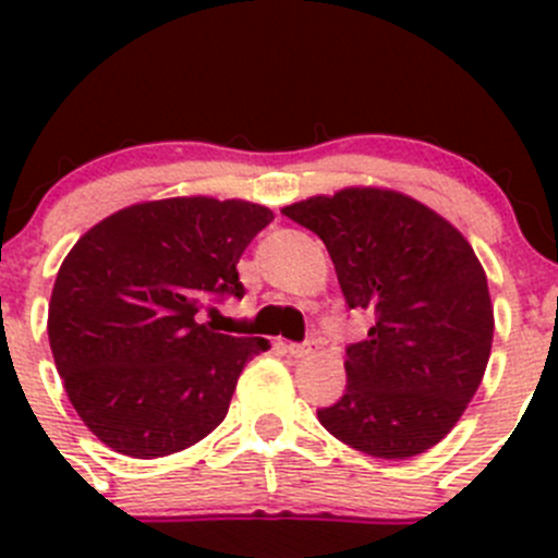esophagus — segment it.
<instances>
[{"label": "esophagus", "mask_w": 558, "mask_h": 558, "mask_svg": "<svg viewBox=\"0 0 558 558\" xmlns=\"http://www.w3.org/2000/svg\"><path fill=\"white\" fill-rule=\"evenodd\" d=\"M286 351H289L294 359H305L313 353V342H289V345H286Z\"/></svg>", "instance_id": "esophagus-1"}]
</instances>
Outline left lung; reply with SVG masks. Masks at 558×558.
Listing matches in <instances>:
<instances>
[{
    "label": "left lung",
    "mask_w": 558,
    "mask_h": 558,
    "mask_svg": "<svg viewBox=\"0 0 558 558\" xmlns=\"http://www.w3.org/2000/svg\"><path fill=\"white\" fill-rule=\"evenodd\" d=\"M283 216L324 240L348 307L375 315L367 340L345 351V393L318 421L378 459L429 451L492 356L494 307L472 245L432 207L373 185L311 196Z\"/></svg>",
    "instance_id": "8db88e82"
}]
</instances>
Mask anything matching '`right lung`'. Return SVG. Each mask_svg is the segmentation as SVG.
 <instances>
[{
  "label": "right lung",
  "instance_id": "obj_1",
  "mask_svg": "<svg viewBox=\"0 0 558 558\" xmlns=\"http://www.w3.org/2000/svg\"><path fill=\"white\" fill-rule=\"evenodd\" d=\"M245 199L140 202L66 253L48 305V340L66 397L112 451L156 459L227 418L262 337L199 324L205 300L243 296L238 262L272 221Z\"/></svg>",
  "mask_w": 558,
  "mask_h": 558
}]
</instances>
